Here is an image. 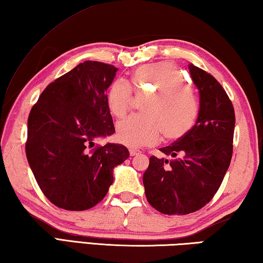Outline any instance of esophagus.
Segmentation results:
<instances>
[{
  "instance_id": "obj_1",
  "label": "esophagus",
  "mask_w": 263,
  "mask_h": 263,
  "mask_svg": "<svg viewBox=\"0 0 263 263\" xmlns=\"http://www.w3.org/2000/svg\"><path fill=\"white\" fill-rule=\"evenodd\" d=\"M128 151H130V155H131V157H135V155H139V154L141 153V151L137 149V148H130Z\"/></svg>"
}]
</instances>
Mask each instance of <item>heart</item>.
<instances>
[{
	"label": "heart",
	"instance_id": "heart-1",
	"mask_svg": "<svg viewBox=\"0 0 263 263\" xmlns=\"http://www.w3.org/2000/svg\"><path fill=\"white\" fill-rule=\"evenodd\" d=\"M132 88L137 94L151 96L142 105L144 115L130 116L117 124L116 138L121 144L127 147L153 145L161 133L167 140H177L195 125L197 100L176 65L169 61L146 64L133 70L130 83L116 80L106 95V104L114 117L122 118L130 110Z\"/></svg>",
	"mask_w": 263,
	"mask_h": 263
}]
</instances>
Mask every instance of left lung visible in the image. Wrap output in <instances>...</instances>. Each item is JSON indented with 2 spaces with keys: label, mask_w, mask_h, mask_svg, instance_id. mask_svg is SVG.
<instances>
[{
  "label": "left lung",
  "mask_w": 263,
  "mask_h": 263,
  "mask_svg": "<svg viewBox=\"0 0 263 263\" xmlns=\"http://www.w3.org/2000/svg\"><path fill=\"white\" fill-rule=\"evenodd\" d=\"M199 90L198 117L193 128L160 148L169 158H149L142 182L148 203L163 215H188L202 209L219 189L233 153L234 108L221 84L189 65Z\"/></svg>",
  "instance_id": "obj_1"
}]
</instances>
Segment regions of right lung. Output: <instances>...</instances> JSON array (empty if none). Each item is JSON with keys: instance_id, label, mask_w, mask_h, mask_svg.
Returning <instances> with one entry per match:
<instances>
[{"instance_id": "1", "label": "right lung", "mask_w": 263, "mask_h": 263, "mask_svg": "<svg viewBox=\"0 0 263 263\" xmlns=\"http://www.w3.org/2000/svg\"><path fill=\"white\" fill-rule=\"evenodd\" d=\"M117 68L84 61L48 84L28 119L26 158L39 188L55 206L83 211L104 198L114 168L130 157L118 144L96 146L115 132L106 89Z\"/></svg>"}]
</instances>
